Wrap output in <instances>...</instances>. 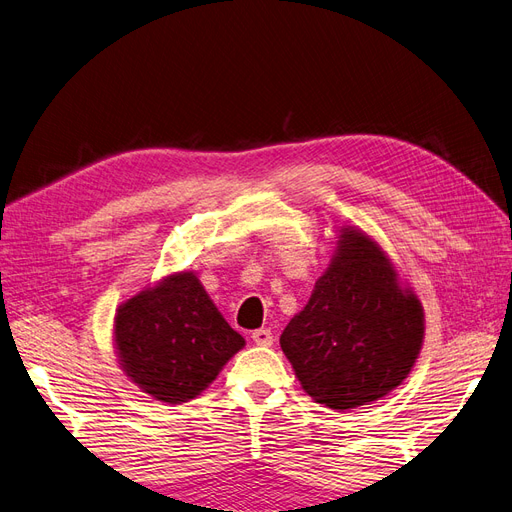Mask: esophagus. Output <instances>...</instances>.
Here are the masks:
<instances>
[{
    "label": "esophagus",
    "mask_w": 512,
    "mask_h": 512,
    "mask_svg": "<svg viewBox=\"0 0 512 512\" xmlns=\"http://www.w3.org/2000/svg\"><path fill=\"white\" fill-rule=\"evenodd\" d=\"M251 337L257 346H272L274 344V335L270 329H257L251 333Z\"/></svg>",
    "instance_id": "1"
}]
</instances>
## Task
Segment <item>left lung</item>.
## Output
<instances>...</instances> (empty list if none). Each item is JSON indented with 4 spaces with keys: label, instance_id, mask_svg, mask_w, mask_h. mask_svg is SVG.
Listing matches in <instances>:
<instances>
[{
    "label": "left lung",
    "instance_id": "obj_1",
    "mask_svg": "<svg viewBox=\"0 0 512 512\" xmlns=\"http://www.w3.org/2000/svg\"><path fill=\"white\" fill-rule=\"evenodd\" d=\"M424 342V308L365 232L339 230L329 268L280 348L312 399L354 409L401 386Z\"/></svg>",
    "mask_w": 512,
    "mask_h": 512
}]
</instances>
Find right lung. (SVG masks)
Wrapping results in <instances>:
<instances>
[{
  "label": "right lung",
  "instance_id": "add662e5",
  "mask_svg": "<svg viewBox=\"0 0 512 512\" xmlns=\"http://www.w3.org/2000/svg\"><path fill=\"white\" fill-rule=\"evenodd\" d=\"M124 373L156 401L187 403L244 348L194 272H175L130 297L113 325Z\"/></svg>",
  "mask_w": 512,
  "mask_h": 512
}]
</instances>
